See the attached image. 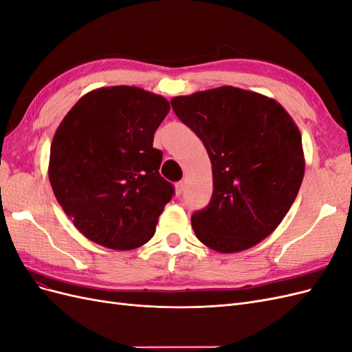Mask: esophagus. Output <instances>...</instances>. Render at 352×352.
I'll use <instances>...</instances> for the list:
<instances>
[{
	"label": "esophagus",
	"mask_w": 352,
	"mask_h": 352,
	"mask_svg": "<svg viewBox=\"0 0 352 352\" xmlns=\"http://www.w3.org/2000/svg\"><path fill=\"white\" fill-rule=\"evenodd\" d=\"M184 192H185V182H182V180H180V182L176 184V194L177 195H182Z\"/></svg>",
	"instance_id": "34e87169"
}]
</instances>
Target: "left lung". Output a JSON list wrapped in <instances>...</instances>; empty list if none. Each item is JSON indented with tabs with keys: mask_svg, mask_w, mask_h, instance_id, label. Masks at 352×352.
<instances>
[{
	"mask_svg": "<svg viewBox=\"0 0 352 352\" xmlns=\"http://www.w3.org/2000/svg\"><path fill=\"white\" fill-rule=\"evenodd\" d=\"M179 120L204 144L212 195L190 221L219 252L254 247L279 226L304 177L301 133L280 104L221 87L170 101Z\"/></svg>",
	"mask_w": 352,
	"mask_h": 352,
	"instance_id": "left-lung-1",
	"label": "left lung"
}]
</instances>
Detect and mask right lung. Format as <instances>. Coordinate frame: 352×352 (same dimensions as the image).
Here are the masks:
<instances>
[{
  "mask_svg": "<svg viewBox=\"0 0 352 352\" xmlns=\"http://www.w3.org/2000/svg\"><path fill=\"white\" fill-rule=\"evenodd\" d=\"M170 110L160 95L111 87L82 97L51 144L50 184L80 233L111 250L150 241L158 216L173 198L160 175L163 153L153 146Z\"/></svg>",
  "mask_w": 352,
  "mask_h": 352,
  "instance_id": "obj_1",
  "label": "right lung"
}]
</instances>
